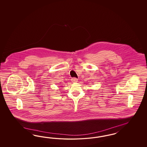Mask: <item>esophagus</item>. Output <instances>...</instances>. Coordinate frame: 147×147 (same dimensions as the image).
<instances>
[{
  "instance_id": "1",
  "label": "esophagus",
  "mask_w": 147,
  "mask_h": 147,
  "mask_svg": "<svg viewBox=\"0 0 147 147\" xmlns=\"http://www.w3.org/2000/svg\"><path fill=\"white\" fill-rule=\"evenodd\" d=\"M71 81L72 82H78V79H76V78H73L71 79Z\"/></svg>"
}]
</instances>
